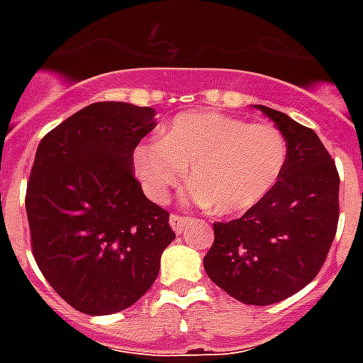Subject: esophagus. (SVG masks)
<instances>
[{
  "instance_id": "34e87169",
  "label": "esophagus",
  "mask_w": 363,
  "mask_h": 363,
  "mask_svg": "<svg viewBox=\"0 0 363 363\" xmlns=\"http://www.w3.org/2000/svg\"><path fill=\"white\" fill-rule=\"evenodd\" d=\"M192 222V218L190 216H181V215H171L169 218V224L171 228H173V232L175 233H181L184 228L188 226Z\"/></svg>"
}]
</instances>
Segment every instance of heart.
<instances>
[{
    "label": "heart",
    "mask_w": 363,
    "mask_h": 363,
    "mask_svg": "<svg viewBox=\"0 0 363 363\" xmlns=\"http://www.w3.org/2000/svg\"><path fill=\"white\" fill-rule=\"evenodd\" d=\"M286 141L273 124L203 111L175 116L160 141L139 143L131 162L137 179L154 201L188 175L192 199L213 205L222 216L247 213L275 188L286 164Z\"/></svg>",
    "instance_id": "1"
}]
</instances>
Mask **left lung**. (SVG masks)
Wrapping results in <instances>:
<instances>
[{"mask_svg": "<svg viewBox=\"0 0 363 363\" xmlns=\"http://www.w3.org/2000/svg\"><path fill=\"white\" fill-rule=\"evenodd\" d=\"M286 141L275 188L241 218L216 222L203 267L216 286L247 305H271L305 288L332 247L339 220L335 162L311 128L254 105Z\"/></svg>", "mask_w": 363, "mask_h": 363, "instance_id": "1", "label": "left lung"}]
</instances>
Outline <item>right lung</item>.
Returning a JSON list of instances; mask_svg holds the SVG:
<instances>
[{"mask_svg":"<svg viewBox=\"0 0 363 363\" xmlns=\"http://www.w3.org/2000/svg\"><path fill=\"white\" fill-rule=\"evenodd\" d=\"M156 111L99 101L43 137L26 213L31 248L48 284L84 315H113L148 292L169 213L143 194L131 154L156 128Z\"/></svg>","mask_w":363,"mask_h":363,"instance_id":"add662e5","label":"right lung"}]
</instances>
